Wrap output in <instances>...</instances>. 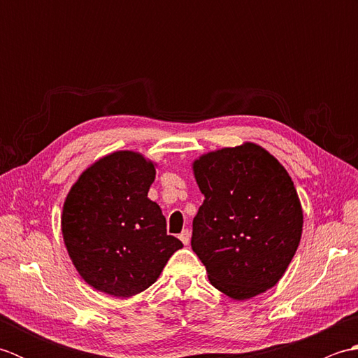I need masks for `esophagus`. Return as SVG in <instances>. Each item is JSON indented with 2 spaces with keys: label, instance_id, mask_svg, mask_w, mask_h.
I'll use <instances>...</instances> for the list:
<instances>
[{
  "label": "esophagus",
  "instance_id": "esophagus-1",
  "mask_svg": "<svg viewBox=\"0 0 358 358\" xmlns=\"http://www.w3.org/2000/svg\"><path fill=\"white\" fill-rule=\"evenodd\" d=\"M181 241H183V245H189V241H191V232H189L187 229H185L183 232L180 234V237H178Z\"/></svg>",
  "mask_w": 358,
  "mask_h": 358
}]
</instances>
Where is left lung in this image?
Listing matches in <instances>:
<instances>
[{"instance_id":"1","label":"left lung","mask_w":358,"mask_h":358,"mask_svg":"<svg viewBox=\"0 0 358 358\" xmlns=\"http://www.w3.org/2000/svg\"><path fill=\"white\" fill-rule=\"evenodd\" d=\"M192 172L204 201L191 245L210 285L238 301L275 286L303 232L301 203L283 164L245 141L200 155Z\"/></svg>"}]
</instances>
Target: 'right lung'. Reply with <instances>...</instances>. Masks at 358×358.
<instances>
[{
  "label": "right lung",
  "instance_id": "1",
  "mask_svg": "<svg viewBox=\"0 0 358 358\" xmlns=\"http://www.w3.org/2000/svg\"><path fill=\"white\" fill-rule=\"evenodd\" d=\"M157 163L141 152L117 150L81 172L67 194L62 234L81 278L118 299L157 281L183 243L166 234L162 208L148 199Z\"/></svg>",
  "mask_w": 358,
  "mask_h": 358
}]
</instances>
